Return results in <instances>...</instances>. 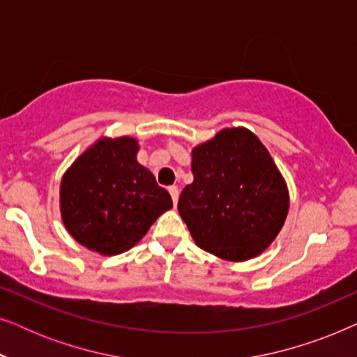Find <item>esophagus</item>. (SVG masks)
<instances>
[{"mask_svg": "<svg viewBox=\"0 0 357 357\" xmlns=\"http://www.w3.org/2000/svg\"><path fill=\"white\" fill-rule=\"evenodd\" d=\"M169 193H170V197H172L174 206H177V202H178V187H175V185H172V187H169Z\"/></svg>", "mask_w": 357, "mask_h": 357, "instance_id": "34e87169", "label": "esophagus"}]
</instances>
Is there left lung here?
Instances as JSON below:
<instances>
[{
  "instance_id": "1",
  "label": "left lung",
  "mask_w": 357,
  "mask_h": 357,
  "mask_svg": "<svg viewBox=\"0 0 357 357\" xmlns=\"http://www.w3.org/2000/svg\"><path fill=\"white\" fill-rule=\"evenodd\" d=\"M192 172L178 213L195 243L229 261L266 250L286 221L289 192L261 141L247 128H224L193 148Z\"/></svg>"
}]
</instances>
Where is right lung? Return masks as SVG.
<instances>
[{
    "instance_id": "obj_1",
    "label": "right lung",
    "mask_w": 357,
    "mask_h": 357,
    "mask_svg": "<svg viewBox=\"0 0 357 357\" xmlns=\"http://www.w3.org/2000/svg\"><path fill=\"white\" fill-rule=\"evenodd\" d=\"M138 149V141L130 136L100 138L61 178L60 209L66 231L100 255L130 250L172 208L167 190L136 160Z\"/></svg>"
}]
</instances>
